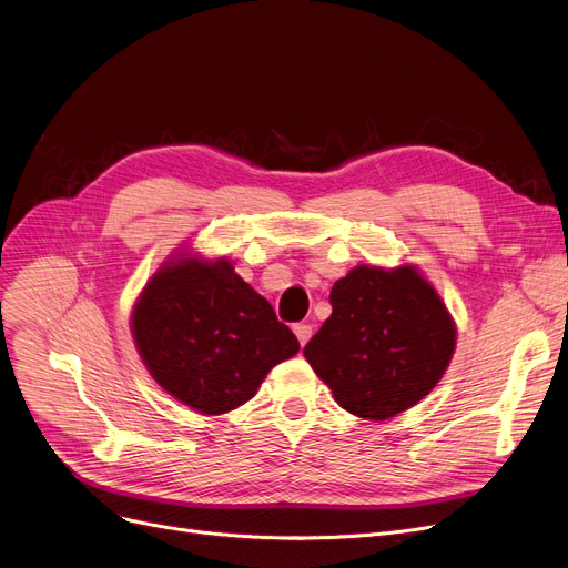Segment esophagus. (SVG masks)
I'll use <instances>...</instances> for the list:
<instances>
[{
  "instance_id": "1",
  "label": "esophagus",
  "mask_w": 568,
  "mask_h": 568,
  "mask_svg": "<svg viewBox=\"0 0 568 568\" xmlns=\"http://www.w3.org/2000/svg\"><path fill=\"white\" fill-rule=\"evenodd\" d=\"M293 333H296L298 343L305 347L307 339L312 337V326H307V324H296V326H293Z\"/></svg>"
}]
</instances>
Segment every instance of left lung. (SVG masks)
Segmentation results:
<instances>
[{
    "instance_id": "1",
    "label": "left lung",
    "mask_w": 568,
    "mask_h": 568,
    "mask_svg": "<svg viewBox=\"0 0 568 568\" xmlns=\"http://www.w3.org/2000/svg\"><path fill=\"white\" fill-rule=\"evenodd\" d=\"M333 314L303 354L347 413L389 419L436 387L457 326L413 265H358L331 288Z\"/></svg>"
}]
</instances>
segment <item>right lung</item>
Masks as SVG:
<instances>
[{"label": "right lung", "mask_w": 568, "mask_h": 568, "mask_svg": "<svg viewBox=\"0 0 568 568\" xmlns=\"http://www.w3.org/2000/svg\"><path fill=\"white\" fill-rule=\"evenodd\" d=\"M132 335L151 377L202 415L235 410L301 349L225 258L168 261L134 303Z\"/></svg>", "instance_id": "1"}]
</instances>
